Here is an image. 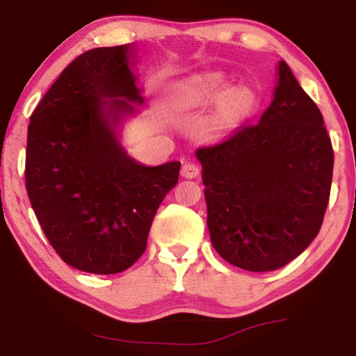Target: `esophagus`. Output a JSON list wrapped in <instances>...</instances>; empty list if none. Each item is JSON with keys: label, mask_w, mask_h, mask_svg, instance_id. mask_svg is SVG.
I'll return each mask as SVG.
<instances>
[{"label": "esophagus", "mask_w": 356, "mask_h": 356, "mask_svg": "<svg viewBox=\"0 0 356 356\" xmlns=\"http://www.w3.org/2000/svg\"><path fill=\"white\" fill-rule=\"evenodd\" d=\"M181 177L188 179L199 177V167L196 163H184L181 167Z\"/></svg>", "instance_id": "obj_1"}]
</instances>
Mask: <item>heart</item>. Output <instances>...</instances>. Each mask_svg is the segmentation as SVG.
Returning <instances> with one entry per match:
<instances>
[{
	"label": "heart",
	"instance_id": "b5f03b06",
	"mask_svg": "<svg viewBox=\"0 0 356 356\" xmlns=\"http://www.w3.org/2000/svg\"><path fill=\"white\" fill-rule=\"evenodd\" d=\"M220 100V115L223 118H236L245 113L251 105L250 92L243 87H233L225 92L217 79H202L184 86L177 90L170 100L173 108L193 110Z\"/></svg>",
	"mask_w": 356,
	"mask_h": 356
}]
</instances>
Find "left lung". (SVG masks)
<instances>
[{
    "instance_id": "8db88e82",
    "label": "left lung",
    "mask_w": 356,
    "mask_h": 356,
    "mask_svg": "<svg viewBox=\"0 0 356 356\" xmlns=\"http://www.w3.org/2000/svg\"><path fill=\"white\" fill-rule=\"evenodd\" d=\"M211 243L230 264L275 270L300 256L323 225L334 152L318 105L285 61L259 123L197 149Z\"/></svg>"
}]
</instances>
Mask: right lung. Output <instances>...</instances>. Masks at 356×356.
<instances>
[{"label": "right lung", "instance_id": "1", "mask_svg": "<svg viewBox=\"0 0 356 356\" xmlns=\"http://www.w3.org/2000/svg\"><path fill=\"white\" fill-rule=\"evenodd\" d=\"M136 65L134 43L82 53L50 87L27 129L33 212L61 259L90 274H118L139 259L181 167H149L121 144L126 121L144 104Z\"/></svg>", "mask_w": 356, "mask_h": 356}]
</instances>
